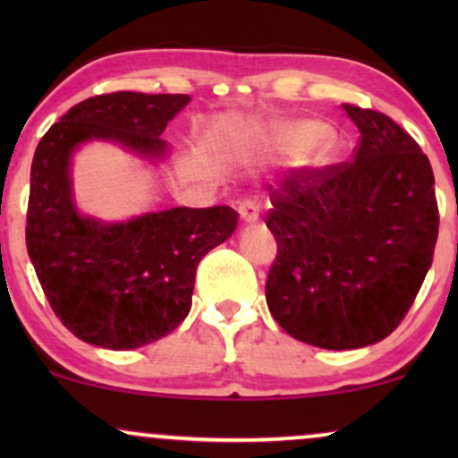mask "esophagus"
Wrapping results in <instances>:
<instances>
[{
    "label": "esophagus",
    "instance_id": "esophagus-1",
    "mask_svg": "<svg viewBox=\"0 0 458 458\" xmlns=\"http://www.w3.org/2000/svg\"><path fill=\"white\" fill-rule=\"evenodd\" d=\"M239 215L245 224H256L260 217V202L254 198H247L239 204Z\"/></svg>",
    "mask_w": 458,
    "mask_h": 458
}]
</instances>
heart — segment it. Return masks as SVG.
<instances>
[{
  "mask_svg": "<svg viewBox=\"0 0 458 458\" xmlns=\"http://www.w3.org/2000/svg\"><path fill=\"white\" fill-rule=\"evenodd\" d=\"M269 141L280 150H299L306 165H323L334 150V135L310 120H284L273 124Z\"/></svg>",
  "mask_w": 458,
  "mask_h": 458,
  "instance_id": "1",
  "label": "heart"
}]
</instances>
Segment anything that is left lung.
Segmentation results:
<instances>
[{
  "label": "left lung",
  "mask_w": 458,
  "mask_h": 458,
  "mask_svg": "<svg viewBox=\"0 0 458 458\" xmlns=\"http://www.w3.org/2000/svg\"><path fill=\"white\" fill-rule=\"evenodd\" d=\"M360 129L351 161L306 167L269 189L277 256L267 306L301 343L346 351L407 317L439 233L428 157L390 115L343 105Z\"/></svg>",
  "instance_id": "1"
}]
</instances>
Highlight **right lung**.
I'll list each match as a JSON object with an SVG mask.
<instances>
[{
	"label": "right lung",
	"instance_id": "add662e5",
	"mask_svg": "<svg viewBox=\"0 0 458 458\" xmlns=\"http://www.w3.org/2000/svg\"><path fill=\"white\" fill-rule=\"evenodd\" d=\"M187 103V94H98L68 109L36 146L25 243L51 310L83 343L129 351L174 331L191 310L199 260L239 225L230 207L101 224L72 204L68 161L81 141L114 140L161 157V133Z\"/></svg>",
	"mask_w": 458,
	"mask_h": 458
}]
</instances>
